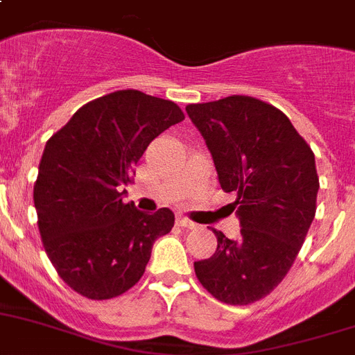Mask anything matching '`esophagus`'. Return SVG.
Masks as SVG:
<instances>
[{
    "instance_id": "34e87169",
    "label": "esophagus",
    "mask_w": 355,
    "mask_h": 355,
    "mask_svg": "<svg viewBox=\"0 0 355 355\" xmlns=\"http://www.w3.org/2000/svg\"><path fill=\"white\" fill-rule=\"evenodd\" d=\"M175 224H178V226H181V228H189V230H193L196 226H198V224L192 223L189 217H183V215H178V217H175Z\"/></svg>"
}]
</instances>
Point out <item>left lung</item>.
I'll return each mask as SVG.
<instances>
[{
	"mask_svg": "<svg viewBox=\"0 0 355 355\" xmlns=\"http://www.w3.org/2000/svg\"><path fill=\"white\" fill-rule=\"evenodd\" d=\"M207 140L220 189L232 202L241 235L214 230L217 250L193 262L196 277L214 298L230 305L259 302L284 280L316 215L320 189L313 148L289 118L246 95L187 105Z\"/></svg>",
	"mask_w": 355,
	"mask_h": 355,
	"instance_id": "obj_1",
	"label": "left lung"
}]
</instances>
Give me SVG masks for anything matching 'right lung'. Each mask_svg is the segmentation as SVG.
Returning a JSON list of instances; mask_svg holds the SVG:
<instances>
[{
	"label": "right lung",
	"mask_w": 355,
	"mask_h": 355,
	"mask_svg": "<svg viewBox=\"0 0 355 355\" xmlns=\"http://www.w3.org/2000/svg\"><path fill=\"white\" fill-rule=\"evenodd\" d=\"M183 120L172 100L120 89L84 104L46 141L33 205L48 259L75 293L109 300L144 277L174 214L125 205L123 187L148 144Z\"/></svg>",
	"instance_id": "right-lung-1"
}]
</instances>
